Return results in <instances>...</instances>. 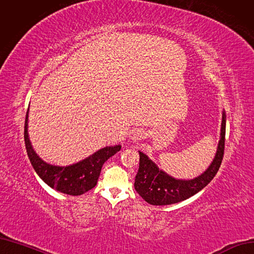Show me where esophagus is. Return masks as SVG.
<instances>
[{"instance_id": "1", "label": "esophagus", "mask_w": 254, "mask_h": 254, "mask_svg": "<svg viewBox=\"0 0 254 254\" xmlns=\"http://www.w3.org/2000/svg\"><path fill=\"white\" fill-rule=\"evenodd\" d=\"M131 137H132L133 139H141L142 138V131L134 130L132 134H131Z\"/></svg>"}]
</instances>
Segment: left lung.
I'll return each mask as SVG.
<instances>
[{
    "label": "left lung",
    "mask_w": 254,
    "mask_h": 254,
    "mask_svg": "<svg viewBox=\"0 0 254 254\" xmlns=\"http://www.w3.org/2000/svg\"><path fill=\"white\" fill-rule=\"evenodd\" d=\"M225 133L226 115L223 112L221 136L214 159L200 176L192 180L172 178L157 167L145 153L138 151L139 166L135 176L134 189L147 203L155 206L176 204L194 195L212 181L221 167L225 148Z\"/></svg>",
    "instance_id": "obj_1"
}]
</instances>
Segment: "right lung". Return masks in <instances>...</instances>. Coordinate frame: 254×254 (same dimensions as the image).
<instances>
[{"label":"right lung","mask_w":254,"mask_h":254,"mask_svg":"<svg viewBox=\"0 0 254 254\" xmlns=\"http://www.w3.org/2000/svg\"><path fill=\"white\" fill-rule=\"evenodd\" d=\"M28 112L26 113L24 138L26 150L38 176L48 186L62 193L81 195L97 185L104 163L121 150V145L107 146L86 159L68 166H56L44 162L34 151L28 135Z\"/></svg>","instance_id":"add662e5"}]
</instances>
